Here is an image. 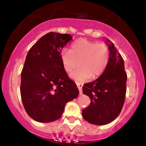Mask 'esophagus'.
Listing matches in <instances>:
<instances>
[{
	"label": "esophagus",
	"mask_w": 146,
	"mask_h": 146,
	"mask_svg": "<svg viewBox=\"0 0 146 146\" xmlns=\"http://www.w3.org/2000/svg\"><path fill=\"white\" fill-rule=\"evenodd\" d=\"M76 85H77V87L78 88L79 91H80V93L81 94L82 93V88H83V84L80 83H76Z\"/></svg>",
	"instance_id": "34e87169"
}]
</instances>
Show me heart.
I'll list each match as a JSON object with an SVG mask.
<instances>
[{
    "label": "heart",
    "instance_id": "b5f03b06",
    "mask_svg": "<svg viewBox=\"0 0 146 146\" xmlns=\"http://www.w3.org/2000/svg\"><path fill=\"white\" fill-rule=\"evenodd\" d=\"M60 58L63 68L68 73L80 65L72 73L71 78L83 82L91 77H98L105 71L110 60V50L104 43L81 38L72 43L70 50H62Z\"/></svg>",
    "mask_w": 146,
    "mask_h": 146
}]
</instances>
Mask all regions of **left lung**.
<instances>
[{
    "instance_id": "obj_1",
    "label": "left lung",
    "mask_w": 146,
    "mask_h": 146,
    "mask_svg": "<svg viewBox=\"0 0 146 146\" xmlns=\"http://www.w3.org/2000/svg\"><path fill=\"white\" fill-rule=\"evenodd\" d=\"M106 43L110 50L107 68L98 78L83 86V94L89 96L90 103L82 111V115L94 125H106L115 120L122 110L126 93L123 59L112 42Z\"/></svg>"
}]
</instances>
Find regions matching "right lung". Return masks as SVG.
Listing matches in <instances>:
<instances>
[{
  "instance_id": "obj_1",
  "label": "right lung",
  "mask_w": 146,
  "mask_h": 146,
  "mask_svg": "<svg viewBox=\"0 0 146 146\" xmlns=\"http://www.w3.org/2000/svg\"><path fill=\"white\" fill-rule=\"evenodd\" d=\"M73 39L69 34L50 32L27 54L21 72V95L31 118L40 123L59 119L68 102L79 94L76 84L63 68L60 53Z\"/></svg>"
}]
</instances>
